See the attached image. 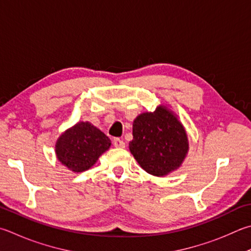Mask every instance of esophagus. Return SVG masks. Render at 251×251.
Here are the masks:
<instances>
[{
	"label": "esophagus",
	"mask_w": 251,
	"mask_h": 251,
	"mask_svg": "<svg viewBox=\"0 0 251 251\" xmlns=\"http://www.w3.org/2000/svg\"><path fill=\"white\" fill-rule=\"evenodd\" d=\"M113 145L115 146L116 148H125V143L122 139H120V138H114Z\"/></svg>",
	"instance_id": "1"
}]
</instances>
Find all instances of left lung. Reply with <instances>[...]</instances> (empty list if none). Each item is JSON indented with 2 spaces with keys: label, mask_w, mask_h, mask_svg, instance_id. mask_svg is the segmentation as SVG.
Returning a JSON list of instances; mask_svg holds the SVG:
<instances>
[{
  "label": "left lung",
  "mask_w": 251,
  "mask_h": 251,
  "mask_svg": "<svg viewBox=\"0 0 251 251\" xmlns=\"http://www.w3.org/2000/svg\"><path fill=\"white\" fill-rule=\"evenodd\" d=\"M189 149L181 123L166 107L143 113L133 123L129 150L145 171L162 176L179 168Z\"/></svg>",
  "instance_id": "obj_1"
}]
</instances>
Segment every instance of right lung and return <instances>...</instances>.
Wrapping results in <instances>:
<instances>
[{"label":"right lung","instance_id":"1","mask_svg":"<svg viewBox=\"0 0 251 251\" xmlns=\"http://www.w3.org/2000/svg\"><path fill=\"white\" fill-rule=\"evenodd\" d=\"M111 146L105 134L90 123H78L60 136L56 145L58 160L75 172L92 167Z\"/></svg>","mask_w":251,"mask_h":251}]
</instances>
